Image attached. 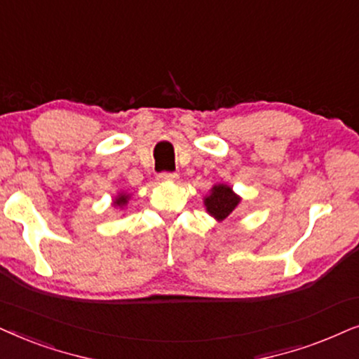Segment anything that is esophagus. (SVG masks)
Returning <instances> with one entry per match:
<instances>
[{"label": "esophagus", "instance_id": "34e87169", "mask_svg": "<svg viewBox=\"0 0 359 359\" xmlns=\"http://www.w3.org/2000/svg\"><path fill=\"white\" fill-rule=\"evenodd\" d=\"M157 179H159L161 182H177L179 175L174 174V172H162V174L157 175Z\"/></svg>", "mask_w": 359, "mask_h": 359}]
</instances>
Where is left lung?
<instances>
[{
    "mask_svg": "<svg viewBox=\"0 0 359 359\" xmlns=\"http://www.w3.org/2000/svg\"><path fill=\"white\" fill-rule=\"evenodd\" d=\"M241 197L235 194V190L228 184H215L210 189V194L205 195L203 205L210 217H213L217 222L228 218L235 210L240 207Z\"/></svg>",
    "mask_w": 359,
    "mask_h": 359,
    "instance_id": "obj_1",
    "label": "left lung"
}]
</instances>
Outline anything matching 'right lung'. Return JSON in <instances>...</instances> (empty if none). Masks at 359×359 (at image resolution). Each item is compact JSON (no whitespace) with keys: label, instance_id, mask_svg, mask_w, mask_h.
Segmentation results:
<instances>
[{"label":"right lung","instance_id":"obj_1","mask_svg":"<svg viewBox=\"0 0 359 359\" xmlns=\"http://www.w3.org/2000/svg\"><path fill=\"white\" fill-rule=\"evenodd\" d=\"M130 198H131L130 194L124 192V190H119V192L116 194V197L113 198V203H111V205H113L114 208L123 210V208L128 205V202H130Z\"/></svg>","mask_w":359,"mask_h":359}]
</instances>
